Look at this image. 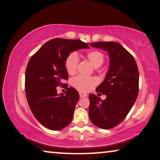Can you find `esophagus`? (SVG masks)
Listing matches in <instances>:
<instances>
[{"label": "esophagus", "instance_id": "obj_1", "mask_svg": "<svg viewBox=\"0 0 160 160\" xmlns=\"http://www.w3.org/2000/svg\"><path fill=\"white\" fill-rule=\"evenodd\" d=\"M79 96H80V97H87V93H85V92H79Z\"/></svg>", "mask_w": 160, "mask_h": 160}]
</instances>
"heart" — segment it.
Returning a JSON list of instances; mask_svg holds the SVG:
<instances>
[{"instance_id": "heart-1", "label": "heart", "mask_w": 160, "mask_h": 160, "mask_svg": "<svg viewBox=\"0 0 160 160\" xmlns=\"http://www.w3.org/2000/svg\"><path fill=\"white\" fill-rule=\"evenodd\" d=\"M86 58L89 61L94 68H99L105 61V55L99 50H93L87 52L85 55ZM78 65V57L76 52H71L65 60V67L67 72L70 75H74L77 71ZM97 84L94 77L76 76L72 80V85L76 89L82 92H89Z\"/></svg>"}]
</instances>
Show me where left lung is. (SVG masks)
<instances>
[{
  "label": "left lung",
  "mask_w": 160,
  "mask_h": 160,
  "mask_svg": "<svg viewBox=\"0 0 160 160\" xmlns=\"http://www.w3.org/2000/svg\"><path fill=\"white\" fill-rule=\"evenodd\" d=\"M89 45L108 51L110 68L104 82L96 89L97 92L107 97L102 100L94 94H89V116L96 126L110 129L125 119L136 100L139 81L138 66L133 55L118 42H98Z\"/></svg>",
  "instance_id": "8db88e82"
}]
</instances>
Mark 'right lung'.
Here are the masks:
<instances>
[{
  "label": "right lung",
  "instance_id": "1",
  "mask_svg": "<svg viewBox=\"0 0 160 160\" xmlns=\"http://www.w3.org/2000/svg\"><path fill=\"white\" fill-rule=\"evenodd\" d=\"M84 48L89 47L79 40L55 38L44 44L27 64L25 73L27 102L36 119L50 130L63 129L73 119L79 94L74 88H68L63 83L68 78L65 60L72 51ZM58 85L67 87L65 96L57 94L56 87Z\"/></svg>",
  "mask_w": 160,
  "mask_h": 160
}]
</instances>
